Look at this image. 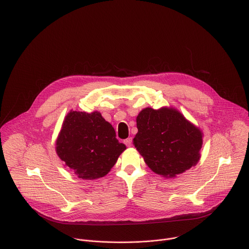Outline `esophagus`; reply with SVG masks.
<instances>
[{"instance_id":"1","label":"esophagus","mask_w":249,"mask_h":249,"mask_svg":"<svg viewBox=\"0 0 249 249\" xmlns=\"http://www.w3.org/2000/svg\"><path fill=\"white\" fill-rule=\"evenodd\" d=\"M124 144H125L127 147H130V146H132V138L130 137V138H127V139H125V140H124Z\"/></svg>"}]
</instances>
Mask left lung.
<instances>
[{"instance_id":"obj_1","label":"left lung","mask_w":249,"mask_h":249,"mask_svg":"<svg viewBox=\"0 0 249 249\" xmlns=\"http://www.w3.org/2000/svg\"><path fill=\"white\" fill-rule=\"evenodd\" d=\"M136 124L133 144L154 172L172 178L198 161L201 132L178 111L146 108Z\"/></svg>"}]
</instances>
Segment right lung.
I'll return each instance as SVG.
<instances>
[{"label":"right lung","instance_id":"right-lung-1","mask_svg":"<svg viewBox=\"0 0 249 249\" xmlns=\"http://www.w3.org/2000/svg\"><path fill=\"white\" fill-rule=\"evenodd\" d=\"M126 149L116 138L114 127L99 112L71 111L56 140V152L79 178L92 180L106 175Z\"/></svg>","mask_w":249,"mask_h":249}]
</instances>
